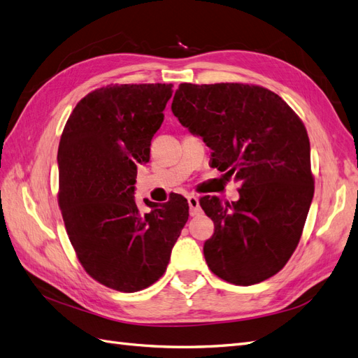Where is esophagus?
<instances>
[{
    "instance_id": "1",
    "label": "esophagus",
    "mask_w": 358,
    "mask_h": 358,
    "mask_svg": "<svg viewBox=\"0 0 358 358\" xmlns=\"http://www.w3.org/2000/svg\"><path fill=\"white\" fill-rule=\"evenodd\" d=\"M188 204H189V213L191 216H196L201 213V208H200V203H199V197L197 196H188Z\"/></svg>"
}]
</instances>
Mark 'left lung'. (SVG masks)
<instances>
[{"mask_svg":"<svg viewBox=\"0 0 358 358\" xmlns=\"http://www.w3.org/2000/svg\"><path fill=\"white\" fill-rule=\"evenodd\" d=\"M171 110L213 150L212 166L242 182L237 201L200 200L215 224L206 263L234 285L272 278L296 251L315 189L301 119L278 94L248 83H180Z\"/></svg>","mask_w":358,"mask_h":358,"instance_id":"left-lung-1","label":"left lung"}]
</instances>
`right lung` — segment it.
<instances>
[{
  "instance_id": "1",
  "label": "right lung",
  "mask_w": 358,
  "mask_h": 358,
  "mask_svg": "<svg viewBox=\"0 0 358 358\" xmlns=\"http://www.w3.org/2000/svg\"><path fill=\"white\" fill-rule=\"evenodd\" d=\"M171 83H110L76 104L58 148V204L85 272L122 292L145 289L164 275L188 221L179 194L138 210L137 164L164 121Z\"/></svg>"
}]
</instances>
